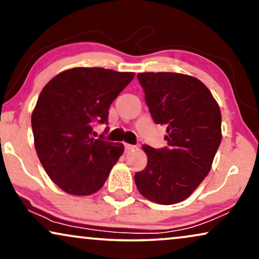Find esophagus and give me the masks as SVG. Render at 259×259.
<instances>
[{
    "label": "esophagus",
    "instance_id": "34e87169",
    "mask_svg": "<svg viewBox=\"0 0 259 259\" xmlns=\"http://www.w3.org/2000/svg\"><path fill=\"white\" fill-rule=\"evenodd\" d=\"M134 148H136V146H134V145L125 144V151H126V152H130V151H132V150H134Z\"/></svg>",
    "mask_w": 259,
    "mask_h": 259
}]
</instances>
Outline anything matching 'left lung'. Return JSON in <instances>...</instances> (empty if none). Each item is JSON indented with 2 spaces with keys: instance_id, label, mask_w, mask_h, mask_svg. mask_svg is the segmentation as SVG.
<instances>
[{
  "instance_id": "1",
  "label": "left lung",
  "mask_w": 259,
  "mask_h": 259,
  "mask_svg": "<svg viewBox=\"0 0 259 259\" xmlns=\"http://www.w3.org/2000/svg\"><path fill=\"white\" fill-rule=\"evenodd\" d=\"M145 101L155 123L166 126L167 146L144 145L146 168L134 176L148 200L172 205L185 200L210 172L222 141V114L208 88L179 73H139Z\"/></svg>"
}]
</instances>
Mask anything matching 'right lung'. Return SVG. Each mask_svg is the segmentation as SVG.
<instances>
[{
    "instance_id": "1",
    "label": "right lung",
    "mask_w": 259,
    "mask_h": 259,
    "mask_svg": "<svg viewBox=\"0 0 259 259\" xmlns=\"http://www.w3.org/2000/svg\"><path fill=\"white\" fill-rule=\"evenodd\" d=\"M134 73L77 67L44 87L31 114L34 145L42 166L60 189L90 196L104 186L123 145L94 139V123L108 122L114 99Z\"/></svg>"
}]
</instances>
